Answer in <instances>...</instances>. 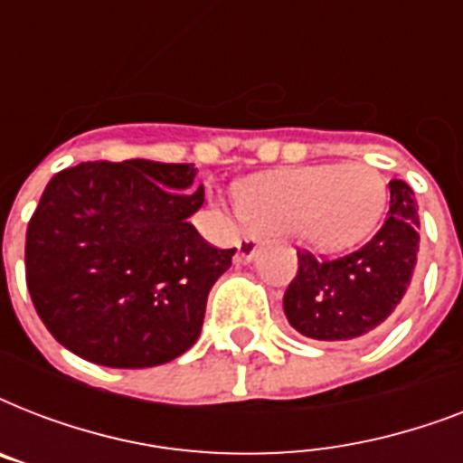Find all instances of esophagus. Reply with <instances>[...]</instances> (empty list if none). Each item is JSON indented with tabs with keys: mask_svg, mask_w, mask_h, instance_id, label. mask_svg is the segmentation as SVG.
Returning <instances> with one entry per match:
<instances>
[{
	"mask_svg": "<svg viewBox=\"0 0 463 463\" xmlns=\"http://www.w3.org/2000/svg\"><path fill=\"white\" fill-rule=\"evenodd\" d=\"M257 250H260V240L250 238V235H247V238L242 240V242H240V247H238V261H240V264H250V261L257 257Z\"/></svg>",
	"mask_w": 463,
	"mask_h": 463,
	"instance_id": "esophagus-1",
	"label": "esophagus"
}]
</instances>
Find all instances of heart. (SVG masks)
<instances>
[{
    "label": "heart",
    "mask_w": 463,
    "mask_h": 463,
    "mask_svg": "<svg viewBox=\"0 0 463 463\" xmlns=\"http://www.w3.org/2000/svg\"><path fill=\"white\" fill-rule=\"evenodd\" d=\"M389 202L384 175L370 163H324L261 175L240 184L238 206L261 232H293L319 254L365 242Z\"/></svg>",
    "instance_id": "heart-1"
}]
</instances>
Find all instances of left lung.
<instances>
[{"instance_id":"8db88e82","label":"left lung","mask_w":463,"mask_h":463,"mask_svg":"<svg viewBox=\"0 0 463 463\" xmlns=\"http://www.w3.org/2000/svg\"><path fill=\"white\" fill-rule=\"evenodd\" d=\"M389 213L365 247L334 261L298 252V276L283 296L286 319L303 336L348 341L377 329L402 303L418 260L413 189L389 182Z\"/></svg>"}]
</instances>
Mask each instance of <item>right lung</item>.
<instances>
[{
	"instance_id": "right-lung-1",
	"label": "right lung",
	"mask_w": 463,
	"mask_h": 463,
	"mask_svg": "<svg viewBox=\"0 0 463 463\" xmlns=\"http://www.w3.org/2000/svg\"><path fill=\"white\" fill-rule=\"evenodd\" d=\"M194 177L192 163L132 158L79 163L47 182L25 232V283L67 351L137 370L196 344L235 250L187 223L203 203Z\"/></svg>"
}]
</instances>
